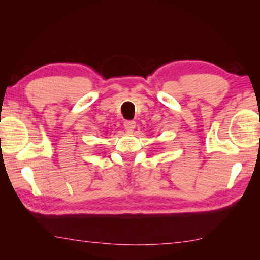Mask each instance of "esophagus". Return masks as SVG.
<instances>
[{"mask_svg":"<svg viewBox=\"0 0 260 260\" xmlns=\"http://www.w3.org/2000/svg\"><path fill=\"white\" fill-rule=\"evenodd\" d=\"M135 126H136V123L134 120H125L124 121V128L127 132H133L135 129Z\"/></svg>","mask_w":260,"mask_h":260,"instance_id":"34e87169","label":"esophagus"}]
</instances>
